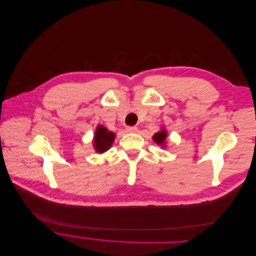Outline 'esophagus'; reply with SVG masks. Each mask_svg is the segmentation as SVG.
Listing matches in <instances>:
<instances>
[{
    "label": "esophagus",
    "mask_w": 256,
    "mask_h": 256,
    "mask_svg": "<svg viewBox=\"0 0 256 256\" xmlns=\"http://www.w3.org/2000/svg\"><path fill=\"white\" fill-rule=\"evenodd\" d=\"M126 131L129 132V133H134L137 131V127H134V126H128L126 127Z\"/></svg>",
    "instance_id": "34e87169"
}]
</instances>
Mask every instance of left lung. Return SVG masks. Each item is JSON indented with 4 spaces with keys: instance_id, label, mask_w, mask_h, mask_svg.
Here are the masks:
<instances>
[{
    "instance_id": "8db88e82",
    "label": "left lung",
    "mask_w": 256,
    "mask_h": 256,
    "mask_svg": "<svg viewBox=\"0 0 256 256\" xmlns=\"http://www.w3.org/2000/svg\"><path fill=\"white\" fill-rule=\"evenodd\" d=\"M166 137H168V133L166 131V129H162L160 131H158V133H156L154 135L152 136V139L154 140L156 143H158V145L164 147L166 146Z\"/></svg>"
}]
</instances>
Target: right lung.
<instances>
[{
    "instance_id": "right-lung-1",
    "label": "right lung",
    "mask_w": 256,
    "mask_h": 256,
    "mask_svg": "<svg viewBox=\"0 0 256 256\" xmlns=\"http://www.w3.org/2000/svg\"><path fill=\"white\" fill-rule=\"evenodd\" d=\"M115 140V133L109 131L103 125H98L94 136V147L98 153H104L112 146Z\"/></svg>"
}]
</instances>
